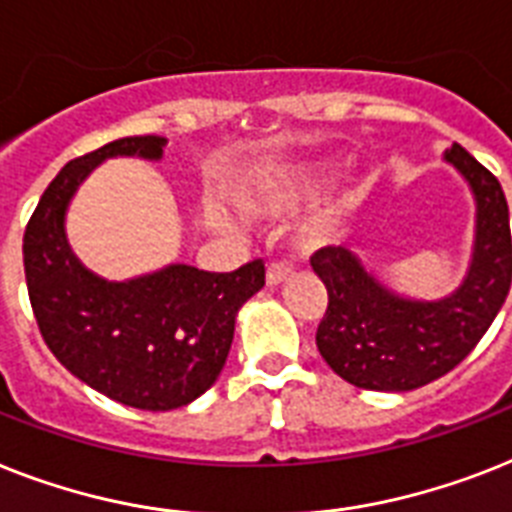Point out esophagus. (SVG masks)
<instances>
[{
	"label": "esophagus",
	"mask_w": 512,
	"mask_h": 512,
	"mask_svg": "<svg viewBox=\"0 0 512 512\" xmlns=\"http://www.w3.org/2000/svg\"><path fill=\"white\" fill-rule=\"evenodd\" d=\"M292 278V268L284 263H270L268 273H265V281H268V286H281L286 284Z\"/></svg>",
	"instance_id": "1"
}]
</instances>
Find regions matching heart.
<instances>
[{
    "label": "heart",
    "instance_id": "obj_1",
    "mask_svg": "<svg viewBox=\"0 0 512 512\" xmlns=\"http://www.w3.org/2000/svg\"><path fill=\"white\" fill-rule=\"evenodd\" d=\"M315 168L305 160L273 162L265 168L249 173L234 186L231 197L236 207L249 218H276V215L289 213L302 199L313 191ZM352 215V191L336 189L331 191L323 202L310 210L294 228L292 242L299 255H318L323 249L334 247L344 236L347 220ZM207 220L220 231L234 228V220L226 213L213 210Z\"/></svg>",
    "mask_w": 512,
    "mask_h": 512
}]
</instances>
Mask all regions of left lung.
Returning a JSON list of instances; mask_svg holds the SVG:
<instances>
[{
  "mask_svg": "<svg viewBox=\"0 0 512 512\" xmlns=\"http://www.w3.org/2000/svg\"><path fill=\"white\" fill-rule=\"evenodd\" d=\"M476 205L473 249L458 289L436 299L394 292L342 247L313 255L328 310L315 344L328 368L371 392H410L450 373L479 344L512 281L508 202L500 181L460 144L444 149Z\"/></svg>",
  "mask_w": 512,
  "mask_h": 512,
  "instance_id": "left-lung-1",
  "label": "left lung"
}]
</instances>
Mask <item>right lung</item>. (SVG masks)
I'll return each instance as SVG.
<instances>
[{
	"mask_svg": "<svg viewBox=\"0 0 512 512\" xmlns=\"http://www.w3.org/2000/svg\"><path fill=\"white\" fill-rule=\"evenodd\" d=\"M168 139L126 136L70 160L41 194L23 236L28 297L52 355L120 405L165 413L218 381L236 315L265 286L260 260L234 273L170 263L110 281L78 260L65 220L78 186L112 157L162 160Z\"/></svg>",
	"mask_w": 512,
	"mask_h": 512,
	"instance_id": "obj_1",
	"label": "right lung"
}]
</instances>
